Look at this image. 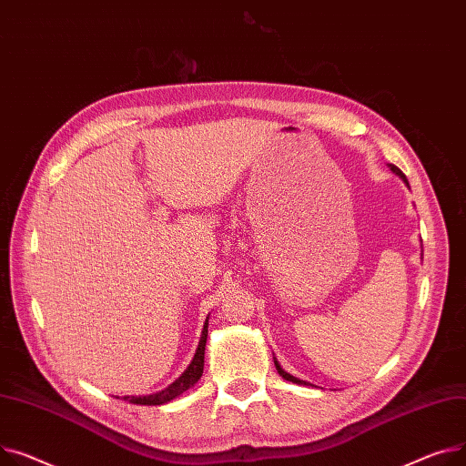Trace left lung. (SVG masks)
I'll return each mask as SVG.
<instances>
[{"mask_svg": "<svg viewBox=\"0 0 466 466\" xmlns=\"http://www.w3.org/2000/svg\"><path fill=\"white\" fill-rule=\"evenodd\" d=\"M391 167V171L397 175V177H400L402 180H404V184L408 186V180H406V177H404V173L399 169V167H395V166H390ZM275 367H277V370H279V374L284 378V380H288V381H293V384H299V386H309L307 381H303V380H299V378H295V376H291L289 372H286L282 367H280V363L275 360Z\"/></svg>", "mask_w": 466, "mask_h": 466, "instance_id": "1", "label": "left lung"}]
</instances>
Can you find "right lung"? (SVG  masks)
<instances>
[{
	"label": "right lung",
	"instance_id": "right-lung-1",
	"mask_svg": "<svg viewBox=\"0 0 466 466\" xmlns=\"http://www.w3.org/2000/svg\"><path fill=\"white\" fill-rule=\"evenodd\" d=\"M207 335H208V318L205 319L203 331H201V339H199V346L196 350L194 360L187 365V369L173 381L171 386H167L166 390H161L157 393L152 395H139V397H124V400H129L131 404H145V406H156V404H166L171 402L173 399H177L178 395H182L184 391H187L189 388H194L199 378L203 376V365H205V344H207Z\"/></svg>",
	"mask_w": 466,
	"mask_h": 466
}]
</instances>
